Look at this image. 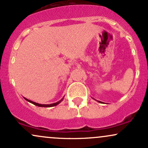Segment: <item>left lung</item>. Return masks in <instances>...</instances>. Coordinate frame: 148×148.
<instances>
[{"instance_id":"8db88e82","label":"left lung","mask_w":148,"mask_h":148,"mask_svg":"<svg viewBox=\"0 0 148 148\" xmlns=\"http://www.w3.org/2000/svg\"><path fill=\"white\" fill-rule=\"evenodd\" d=\"M98 101V102H99V103H102V102H101V101Z\"/></svg>"}]
</instances>
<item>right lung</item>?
I'll use <instances>...</instances> for the list:
<instances>
[{"mask_svg": "<svg viewBox=\"0 0 148 148\" xmlns=\"http://www.w3.org/2000/svg\"><path fill=\"white\" fill-rule=\"evenodd\" d=\"M24 99H25V100H26L27 101H28V102H29V103H32V104L35 105V106H38V107H42V108H50V107L56 106H57V105H58V104H59V103H60V102H61L63 100V99H60V100L59 101H58V102H56V103H51V104H39V103H38L34 102V101H30V100H29V99H26V98H25V97H24Z\"/></svg>", "mask_w": 148, "mask_h": 148, "instance_id": "1", "label": "right lung"}]
</instances>
